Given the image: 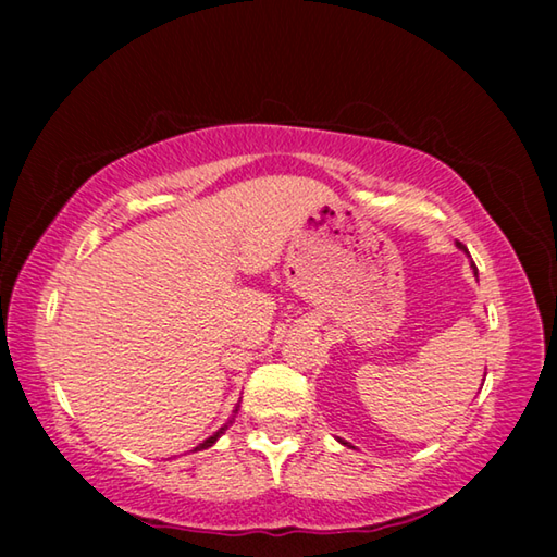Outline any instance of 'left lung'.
<instances>
[{"label":"left lung","mask_w":557,"mask_h":557,"mask_svg":"<svg viewBox=\"0 0 557 557\" xmlns=\"http://www.w3.org/2000/svg\"><path fill=\"white\" fill-rule=\"evenodd\" d=\"M459 245V248L461 250H465V245H461V243H457ZM471 270H474V275H476V265H474V262H471ZM486 375V373H484ZM338 442H342V445H346V447H351V445H348V442H344V440H338Z\"/></svg>","instance_id":"left-lung-1"}]
</instances>
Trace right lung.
<instances>
[{
  "mask_svg": "<svg viewBox=\"0 0 557 557\" xmlns=\"http://www.w3.org/2000/svg\"><path fill=\"white\" fill-rule=\"evenodd\" d=\"M238 408H240V405H235V410H233V414H231V420H228V422H225V425H223V428H221V430H219V432H213V435H211V437H209V440H203V442H201V445H199V447H194V451H199V449H209V447H213V445H215V440H219V437H221V435H223V432H225V430H228V428H231V425H233V420H235V414H238Z\"/></svg>",
  "mask_w": 557,
  "mask_h": 557,
  "instance_id": "obj_1",
  "label": "right lung"
}]
</instances>
